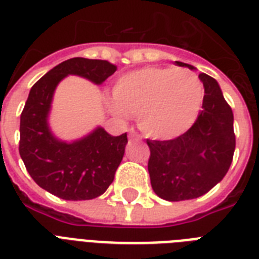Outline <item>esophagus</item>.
<instances>
[{
	"label": "esophagus",
	"instance_id": "1",
	"mask_svg": "<svg viewBox=\"0 0 259 259\" xmlns=\"http://www.w3.org/2000/svg\"><path fill=\"white\" fill-rule=\"evenodd\" d=\"M140 138H139V135H136L135 132H131V134H130V140H139Z\"/></svg>",
	"mask_w": 259,
	"mask_h": 259
}]
</instances>
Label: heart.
Returning a JSON list of instances; mask_svg holds the SVG:
<instances>
[{
  "label": "heart",
  "mask_w": 259,
  "mask_h": 259,
  "mask_svg": "<svg viewBox=\"0 0 259 259\" xmlns=\"http://www.w3.org/2000/svg\"><path fill=\"white\" fill-rule=\"evenodd\" d=\"M111 108L119 116L138 113L147 135L169 139L191 127L203 103L195 73L169 67H147L123 74L113 87Z\"/></svg>",
  "instance_id": "b5f03b06"
}]
</instances>
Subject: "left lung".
<instances>
[{"instance_id":"left-lung-1","label":"left lung","mask_w":259,"mask_h":259,"mask_svg":"<svg viewBox=\"0 0 259 259\" xmlns=\"http://www.w3.org/2000/svg\"><path fill=\"white\" fill-rule=\"evenodd\" d=\"M178 67L196 71L190 64ZM204 96L202 111L190 130L171 140H147L151 186L164 200L195 199L222 181L235 150L234 115L215 78L199 73Z\"/></svg>"}]
</instances>
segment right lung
Segmentation results:
<instances>
[{
    "label": "right lung",
    "mask_w": 259,
    "mask_h": 259,
    "mask_svg": "<svg viewBox=\"0 0 259 259\" xmlns=\"http://www.w3.org/2000/svg\"><path fill=\"white\" fill-rule=\"evenodd\" d=\"M117 68L105 60L74 57L56 65L32 87L20 120V155L41 188L65 200L100 196L113 182L124 156L127 134L109 135L104 128L76 140H63L49 125L55 91L73 74L100 85Z\"/></svg>",
    "instance_id": "obj_1"
}]
</instances>
